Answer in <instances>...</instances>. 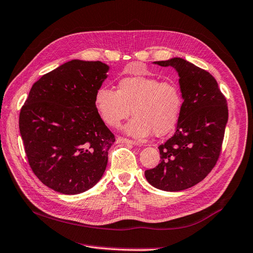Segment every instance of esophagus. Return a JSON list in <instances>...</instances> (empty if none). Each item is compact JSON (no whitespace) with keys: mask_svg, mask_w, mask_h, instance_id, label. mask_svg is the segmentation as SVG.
Here are the masks:
<instances>
[{"mask_svg":"<svg viewBox=\"0 0 253 253\" xmlns=\"http://www.w3.org/2000/svg\"><path fill=\"white\" fill-rule=\"evenodd\" d=\"M116 142L119 143H128V144H133V145H143L139 142H136V141H132V140H129L127 138H123V137H117L116 138Z\"/></svg>","mask_w":253,"mask_h":253,"instance_id":"obj_1","label":"esophagus"}]
</instances>
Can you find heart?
<instances>
[{
    "instance_id": "obj_1",
    "label": "heart",
    "mask_w": 253,
    "mask_h": 253,
    "mask_svg": "<svg viewBox=\"0 0 253 253\" xmlns=\"http://www.w3.org/2000/svg\"><path fill=\"white\" fill-rule=\"evenodd\" d=\"M95 108L105 124L117 127L131 113L127 133L143 138L153 131L165 136L177 125L183 109V96L173 81L136 75L122 79L117 90L101 87L96 91Z\"/></svg>"
}]
</instances>
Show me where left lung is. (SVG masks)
Listing matches in <instances>:
<instances>
[{
  "mask_svg": "<svg viewBox=\"0 0 253 253\" xmlns=\"http://www.w3.org/2000/svg\"><path fill=\"white\" fill-rule=\"evenodd\" d=\"M179 73L183 109L171 138L158 146L161 163L145 170L156 189L186 190L207 177L218 162L228 119L226 98L208 71L181 58L155 61Z\"/></svg>",
  "mask_w": 253,
  "mask_h": 253,
  "instance_id": "8db88e82",
  "label": "left lung"
}]
</instances>
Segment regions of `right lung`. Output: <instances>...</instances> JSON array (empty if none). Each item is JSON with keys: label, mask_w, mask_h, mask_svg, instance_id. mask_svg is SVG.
Returning <instances> with one entry per match:
<instances>
[{"label": "right lung", "mask_w": 253, "mask_h": 253, "mask_svg": "<svg viewBox=\"0 0 253 253\" xmlns=\"http://www.w3.org/2000/svg\"><path fill=\"white\" fill-rule=\"evenodd\" d=\"M101 61L71 60L33 84L19 114V129L32 171L43 184L73 195L95 185L115 137L95 108L107 79Z\"/></svg>", "instance_id": "1"}]
</instances>
